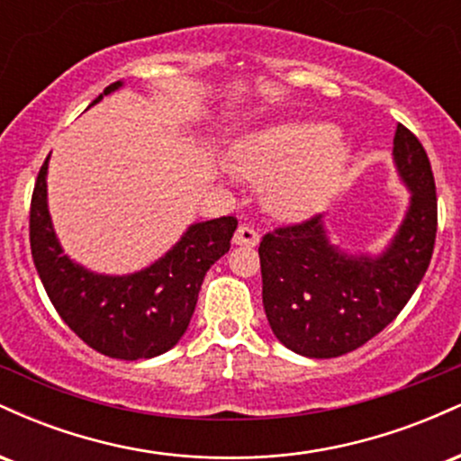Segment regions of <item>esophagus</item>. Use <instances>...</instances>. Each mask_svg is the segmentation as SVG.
Wrapping results in <instances>:
<instances>
[{"label":"esophagus","instance_id":"obj_1","mask_svg":"<svg viewBox=\"0 0 461 461\" xmlns=\"http://www.w3.org/2000/svg\"><path fill=\"white\" fill-rule=\"evenodd\" d=\"M258 242H260V234H258L251 225H238V230L234 234V245L256 247Z\"/></svg>","mask_w":461,"mask_h":461}]
</instances>
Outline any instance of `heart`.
Wrapping results in <instances>:
<instances>
[{
	"mask_svg": "<svg viewBox=\"0 0 461 461\" xmlns=\"http://www.w3.org/2000/svg\"><path fill=\"white\" fill-rule=\"evenodd\" d=\"M351 147L327 121H288L238 142L240 176L264 184V201L282 216L319 210L345 171Z\"/></svg>",
	"mask_w": 461,
	"mask_h": 461,
	"instance_id": "b5f03b06",
	"label": "heart"
}]
</instances>
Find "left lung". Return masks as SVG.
I'll list each match as a JSON object with an SVG mask.
<instances>
[{
	"mask_svg": "<svg viewBox=\"0 0 461 461\" xmlns=\"http://www.w3.org/2000/svg\"><path fill=\"white\" fill-rule=\"evenodd\" d=\"M393 153L411 199L382 256H348L333 247L321 214L262 238L264 312L277 340L299 356L338 357L366 345L399 316L425 277L438 231L431 164L401 123Z\"/></svg>",
	"mask_w": 461,
	"mask_h": 461,
	"instance_id": "1",
	"label": "left lung"
}]
</instances>
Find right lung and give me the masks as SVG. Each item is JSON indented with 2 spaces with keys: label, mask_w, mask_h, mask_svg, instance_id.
Returning a JSON list of instances; mask_svg holds the SVG:
<instances>
[{
  "label": "right lung",
  "mask_w": 461,
  "mask_h": 461,
  "mask_svg": "<svg viewBox=\"0 0 461 461\" xmlns=\"http://www.w3.org/2000/svg\"><path fill=\"white\" fill-rule=\"evenodd\" d=\"M123 86L114 82L95 99ZM91 104V105H93ZM47 162L30 205L32 260L60 319L95 351L116 359H147L179 342L193 319L210 267L230 251L234 216L194 223L149 268L121 277L97 275L62 253L47 210Z\"/></svg>",
  "instance_id": "obj_1"
}]
</instances>
